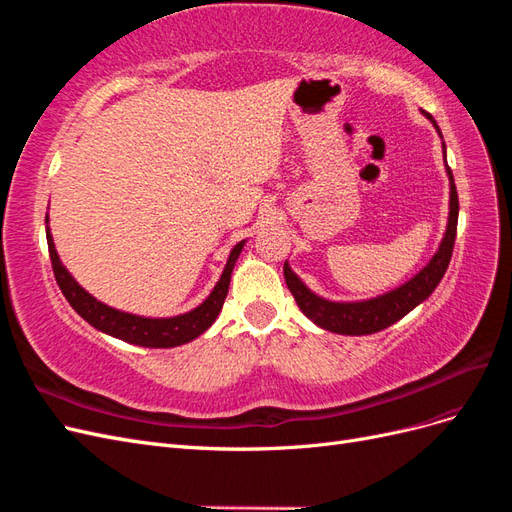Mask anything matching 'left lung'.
Returning a JSON list of instances; mask_svg holds the SVG:
<instances>
[{"label":"left lung","mask_w":512,"mask_h":512,"mask_svg":"<svg viewBox=\"0 0 512 512\" xmlns=\"http://www.w3.org/2000/svg\"><path fill=\"white\" fill-rule=\"evenodd\" d=\"M433 126L440 132L438 123L433 121ZM442 136V132H440ZM444 147V143H442ZM446 149V147H444ZM444 162H446V151H444ZM446 173L448 181H451V207H448V224L444 239L438 247L436 256L429 260V265L418 271L410 282L404 286H399L391 292L382 294V297L376 299H367V301H354V303H335L318 297L312 290H309L297 275L292 273L288 267V262H284V277H286V286L292 292L294 301L301 307V312L316 322L318 327L327 329L331 333L339 335H369V333H378L386 327H391L397 320L404 318L408 312L423 303L429 294L436 290L440 280L444 277L448 262H451L453 256V247H455V237H457V218H459V196L455 188V179L451 173V166L446 164Z\"/></svg>","instance_id":"obj_1"}]
</instances>
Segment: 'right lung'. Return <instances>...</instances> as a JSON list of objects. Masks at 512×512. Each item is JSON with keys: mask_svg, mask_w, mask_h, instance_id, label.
Wrapping results in <instances>:
<instances>
[{"mask_svg": "<svg viewBox=\"0 0 512 512\" xmlns=\"http://www.w3.org/2000/svg\"><path fill=\"white\" fill-rule=\"evenodd\" d=\"M46 224H49V215H46ZM46 241H49V256H51L57 286L61 288V292H64V297L68 299L74 312L83 320H87L91 327H96L98 331L123 339V342L128 344L145 346V348H175L181 344H188L211 327L213 320L222 312V305L230 286V273L235 269V262L245 243V241H239L235 247H232L220 282L215 284L209 297L196 309H192V312L173 316V318H145V316L119 312V309L108 307L91 297V294L85 288H81L79 282H76L68 273V269L61 265L49 226H46Z\"/></svg>", "mask_w": 512, "mask_h": 512, "instance_id": "obj_1", "label": "right lung"}]
</instances>
